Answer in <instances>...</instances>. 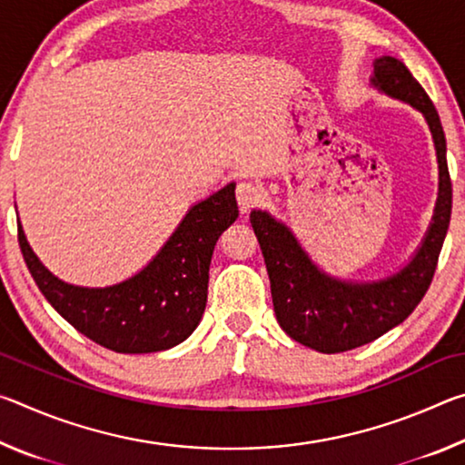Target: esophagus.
<instances>
[{"mask_svg": "<svg viewBox=\"0 0 465 465\" xmlns=\"http://www.w3.org/2000/svg\"><path fill=\"white\" fill-rule=\"evenodd\" d=\"M262 194H264L262 186L254 183V180H242V183H238V186H235V199H238L242 211H248L250 207H254V204L261 203Z\"/></svg>", "mask_w": 465, "mask_h": 465, "instance_id": "obj_1", "label": "esophagus"}]
</instances>
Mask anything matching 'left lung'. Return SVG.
Wrapping results in <instances>:
<instances>
[{
	"label": "left lung",
	"mask_w": 465,
	"mask_h": 465,
	"mask_svg": "<svg viewBox=\"0 0 465 465\" xmlns=\"http://www.w3.org/2000/svg\"><path fill=\"white\" fill-rule=\"evenodd\" d=\"M371 85L402 100L424 116L435 143L439 193L435 211L419 250L398 272L371 281L338 279L312 261L302 243L269 211L254 209L250 223L261 243L279 326L318 352H344L390 332L411 316L427 293L451 219V180L445 133L427 92L402 61L390 54L373 61Z\"/></svg>",
	"instance_id": "left-lung-1"
}]
</instances>
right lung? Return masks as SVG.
Listing matches in <instances>:
<instances>
[{
  "label": "right lung",
  "instance_id": "obj_1",
  "mask_svg": "<svg viewBox=\"0 0 465 465\" xmlns=\"http://www.w3.org/2000/svg\"><path fill=\"white\" fill-rule=\"evenodd\" d=\"M235 219V183H230L194 203L143 269L108 287H82L54 277L30 248L20 222L18 242L41 293L77 332L114 352L143 355L184 342L199 326L211 256Z\"/></svg>",
  "mask_w": 465,
  "mask_h": 465
}]
</instances>
